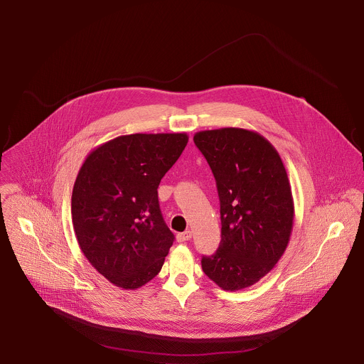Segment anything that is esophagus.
Wrapping results in <instances>:
<instances>
[{"mask_svg":"<svg viewBox=\"0 0 364 364\" xmlns=\"http://www.w3.org/2000/svg\"><path fill=\"white\" fill-rule=\"evenodd\" d=\"M192 238V232L191 231H183V232H179L176 234V241L178 242H186Z\"/></svg>","mask_w":364,"mask_h":364,"instance_id":"1","label":"esophagus"}]
</instances>
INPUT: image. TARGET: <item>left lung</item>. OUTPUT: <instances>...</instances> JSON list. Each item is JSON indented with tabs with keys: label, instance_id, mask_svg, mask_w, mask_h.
<instances>
[{
	"label": "left lung",
	"instance_id": "8db88e82",
	"mask_svg": "<svg viewBox=\"0 0 364 364\" xmlns=\"http://www.w3.org/2000/svg\"><path fill=\"white\" fill-rule=\"evenodd\" d=\"M193 141L215 178L221 241L202 269L223 290L259 282L284 254L294 220L291 186L276 149L257 132L205 130Z\"/></svg>",
	"mask_w": 364,
	"mask_h": 364
}]
</instances>
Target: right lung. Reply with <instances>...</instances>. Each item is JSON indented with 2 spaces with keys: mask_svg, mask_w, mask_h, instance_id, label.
I'll use <instances>...</instances> for the list:
<instances>
[{
  "mask_svg": "<svg viewBox=\"0 0 364 364\" xmlns=\"http://www.w3.org/2000/svg\"><path fill=\"white\" fill-rule=\"evenodd\" d=\"M188 140L186 133L120 136L91 151L78 171L71 196L78 245L117 287L149 283L172 247L156 189Z\"/></svg>",
  "mask_w": 364,
  "mask_h": 364,
  "instance_id": "1",
  "label": "right lung"
}]
</instances>
